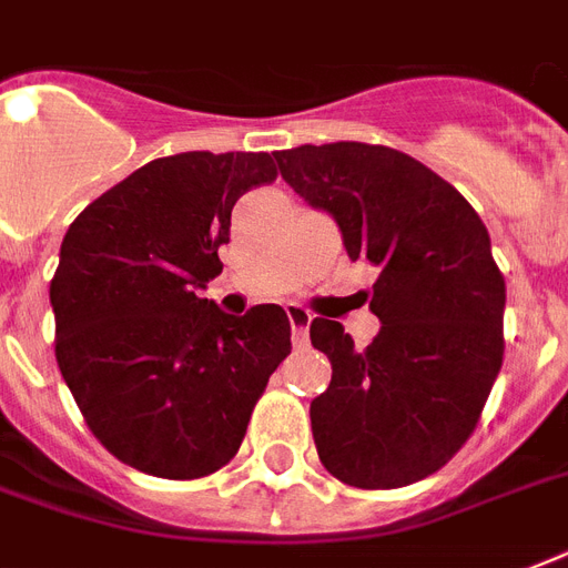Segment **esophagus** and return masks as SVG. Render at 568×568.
<instances>
[{
  "label": "esophagus",
  "mask_w": 568,
  "mask_h": 568,
  "mask_svg": "<svg viewBox=\"0 0 568 568\" xmlns=\"http://www.w3.org/2000/svg\"><path fill=\"white\" fill-rule=\"evenodd\" d=\"M285 315H288V324H292L294 345L303 347L306 342H310V324H312L310 310H303L301 303H288V306H285Z\"/></svg>",
  "instance_id": "obj_1"
}]
</instances>
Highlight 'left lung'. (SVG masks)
<instances>
[{"label": "left lung", "mask_w": 568, "mask_h": 568, "mask_svg": "<svg viewBox=\"0 0 568 568\" xmlns=\"http://www.w3.org/2000/svg\"><path fill=\"white\" fill-rule=\"evenodd\" d=\"M274 159L338 223L347 256L379 267L372 345L356 351L338 321L310 327L333 365L310 406L321 463L359 489L415 484L463 448L501 372L507 288L489 232L450 182L392 146L303 144Z\"/></svg>", "instance_id": "1"}]
</instances>
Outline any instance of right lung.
I'll return each mask as SVG.
<instances>
[{
    "mask_svg": "<svg viewBox=\"0 0 568 568\" xmlns=\"http://www.w3.org/2000/svg\"><path fill=\"white\" fill-rule=\"evenodd\" d=\"M276 180L267 153H180L138 168L67 230L49 285L55 359L93 436L126 466L194 480L239 450L292 354L283 306L226 315L200 297L223 271L232 205Z\"/></svg>",
    "mask_w": 568,
    "mask_h": 568,
    "instance_id": "obj_1",
    "label": "right lung"
}]
</instances>
